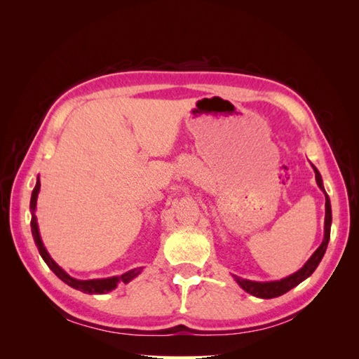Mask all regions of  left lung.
Returning <instances> with one entry per match:
<instances>
[{"mask_svg":"<svg viewBox=\"0 0 359 359\" xmlns=\"http://www.w3.org/2000/svg\"><path fill=\"white\" fill-rule=\"evenodd\" d=\"M313 166V165H311ZM314 175H316V182L319 189L323 191L325 194V235H323V241L319 245V248L311 255V257L307 260L306 265H304L299 271H297L295 274H292L289 277H285L281 280H276V281H252V280H245L238 276H233L235 281L240 285L245 292H248L250 295L257 297V298H264V299H269V298H276L283 295V293L289 292L290 289H293L295 286H298L301 281L306 280L307 277H310L314 269L318 268V265L320 264V260L327 252V247L330 243V233H331V222H332V214H331V202L327 191L323 189V182H322V177L319 170L313 166Z\"/></svg>","mask_w":359,"mask_h":359,"instance_id":"1","label":"left lung"}]
</instances>
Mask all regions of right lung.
Returning a JSON list of instances; mask_svg holds the SVG:
<instances>
[{
	"label": "right lung",
	"mask_w": 359,
	"mask_h": 359,
	"mask_svg": "<svg viewBox=\"0 0 359 359\" xmlns=\"http://www.w3.org/2000/svg\"><path fill=\"white\" fill-rule=\"evenodd\" d=\"M39 191H40V180L37 178L36 182V187L31 193V202H29V210H31V232L32 236H34V243L39 248V253L45 260L46 265L53 271V274H55L58 278H61L64 283L72 286L73 289H78L83 293H107L114 290L119 283H128V281H132L135 277H137L140 274V271L142 268H136L128 271V273L123 274V276H116V277H109V278H95V280H78V278H73L70 277L66 271H64L61 266L57 265L55 260H53L48 250L43 245V241L40 238V232H39V226H37V217H36V205H37V196H39Z\"/></svg>",
	"instance_id": "obj_1"
}]
</instances>
